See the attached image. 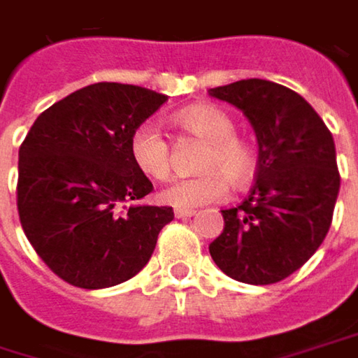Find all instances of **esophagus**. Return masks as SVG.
Instances as JSON below:
<instances>
[{"label":"esophagus","mask_w":358,"mask_h":358,"mask_svg":"<svg viewBox=\"0 0 358 358\" xmlns=\"http://www.w3.org/2000/svg\"><path fill=\"white\" fill-rule=\"evenodd\" d=\"M174 215H176V219H188V217L196 215V210H192V208H176Z\"/></svg>","instance_id":"1"}]
</instances>
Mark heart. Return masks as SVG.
Returning <instances> with one entry per match:
<instances>
[{"label": "heart", "mask_w": 358, "mask_h": 358, "mask_svg": "<svg viewBox=\"0 0 358 358\" xmlns=\"http://www.w3.org/2000/svg\"><path fill=\"white\" fill-rule=\"evenodd\" d=\"M184 131L208 141L202 156V170L196 178L172 182L159 192V200L174 208H196L227 199L231 178L235 184H247L257 172V150L251 141L235 136L237 125L219 107L196 105L176 115ZM129 156L139 172L156 180L170 174V143L156 121H143L131 131Z\"/></svg>", "instance_id": "obj_1"}]
</instances>
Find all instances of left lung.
<instances>
[{"mask_svg":"<svg viewBox=\"0 0 358 358\" xmlns=\"http://www.w3.org/2000/svg\"><path fill=\"white\" fill-rule=\"evenodd\" d=\"M208 95L243 111L259 145L255 186L237 208L221 210L210 257L243 284L282 282L330 229L341 188L332 134L304 96L271 80L245 78Z\"/></svg>","mask_w":358,"mask_h":358,"instance_id":"8db88e82","label":"left lung"}]
</instances>
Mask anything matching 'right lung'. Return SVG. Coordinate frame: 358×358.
Instances as JSON below:
<instances>
[{
    "label": "right lung",
    "instance_id": "right-lung-1",
    "mask_svg": "<svg viewBox=\"0 0 358 358\" xmlns=\"http://www.w3.org/2000/svg\"><path fill=\"white\" fill-rule=\"evenodd\" d=\"M168 96L95 83L54 103L20 148L22 229L58 278L101 289L131 280L150 262L172 206L139 200L154 186L129 156V137Z\"/></svg>",
    "mask_w": 358,
    "mask_h": 358
}]
</instances>
